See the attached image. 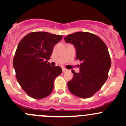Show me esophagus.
<instances>
[{
  "instance_id": "esophagus-1",
  "label": "esophagus",
  "mask_w": 126,
  "mask_h": 126,
  "mask_svg": "<svg viewBox=\"0 0 126 126\" xmlns=\"http://www.w3.org/2000/svg\"><path fill=\"white\" fill-rule=\"evenodd\" d=\"M62 71H63V72H66V71H68V69H66L64 68H62Z\"/></svg>"
}]
</instances>
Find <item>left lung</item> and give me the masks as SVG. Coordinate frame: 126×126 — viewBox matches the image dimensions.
<instances>
[{
    "label": "left lung",
    "mask_w": 126,
    "mask_h": 126,
    "mask_svg": "<svg viewBox=\"0 0 126 126\" xmlns=\"http://www.w3.org/2000/svg\"><path fill=\"white\" fill-rule=\"evenodd\" d=\"M76 50V58L82 63L79 72L73 70V78L68 82L70 92L80 98H88L101 88L108 77L111 59L107 46L91 33L78 32L64 38Z\"/></svg>",
    "instance_id": "8db88e82"
}]
</instances>
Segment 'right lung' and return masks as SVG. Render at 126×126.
<instances>
[{
    "label": "right lung",
    "mask_w": 126,
    "mask_h": 126,
    "mask_svg": "<svg viewBox=\"0 0 126 126\" xmlns=\"http://www.w3.org/2000/svg\"><path fill=\"white\" fill-rule=\"evenodd\" d=\"M62 38L36 32L27 35L19 43L13 64L17 82L30 97L41 99L52 91L54 80L62 69L58 66H51L47 60Z\"/></svg>",
    "instance_id": "right-lung-1"
}]
</instances>
